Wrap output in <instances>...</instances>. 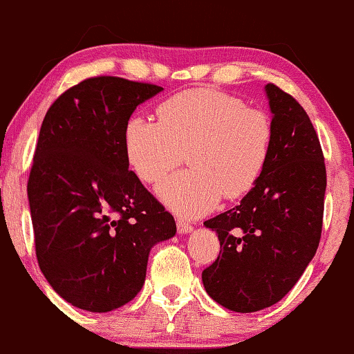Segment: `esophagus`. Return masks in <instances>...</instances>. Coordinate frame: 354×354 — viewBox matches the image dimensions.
<instances>
[{"mask_svg":"<svg viewBox=\"0 0 354 354\" xmlns=\"http://www.w3.org/2000/svg\"><path fill=\"white\" fill-rule=\"evenodd\" d=\"M176 227H178L179 234H189V232H192V229H194L191 225H189V223L183 221V220L176 221Z\"/></svg>","mask_w":354,"mask_h":354,"instance_id":"esophagus-1","label":"esophagus"}]
</instances>
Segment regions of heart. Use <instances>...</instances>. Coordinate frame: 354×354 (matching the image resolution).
I'll return each mask as SVG.
<instances>
[{
	"instance_id": "obj_1",
	"label": "heart",
	"mask_w": 354,
	"mask_h": 354,
	"mask_svg": "<svg viewBox=\"0 0 354 354\" xmlns=\"http://www.w3.org/2000/svg\"><path fill=\"white\" fill-rule=\"evenodd\" d=\"M158 122L129 118L125 151L144 183L156 184L183 162L191 170L157 187L165 205L184 218L213 210L225 196L243 197L255 187L270 160L274 128L266 112L216 89L178 93L157 107Z\"/></svg>"
}]
</instances>
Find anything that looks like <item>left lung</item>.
Wrapping results in <instances>:
<instances>
[{
	"mask_svg": "<svg viewBox=\"0 0 354 354\" xmlns=\"http://www.w3.org/2000/svg\"><path fill=\"white\" fill-rule=\"evenodd\" d=\"M274 139L255 187L203 225L218 234L220 255L202 272L208 295L237 313L282 300L319 245L326 163L316 129L300 104L276 84L265 86Z\"/></svg>",
	"mask_w": 354,
	"mask_h": 354,
	"instance_id": "obj_1",
	"label": "left lung"
}]
</instances>
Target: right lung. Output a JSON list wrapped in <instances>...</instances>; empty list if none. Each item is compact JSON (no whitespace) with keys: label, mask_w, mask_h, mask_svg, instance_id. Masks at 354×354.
<instances>
[{"label":"right lung","mask_w":354,"mask_h":354,"mask_svg":"<svg viewBox=\"0 0 354 354\" xmlns=\"http://www.w3.org/2000/svg\"><path fill=\"white\" fill-rule=\"evenodd\" d=\"M118 77L83 80L44 115L27 184L39 270L64 300L107 313L131 301L149 252L176 223L128 170L125 128L162 91Z\"/></svg>","instance_id":"add662e5"}]
</instances>
